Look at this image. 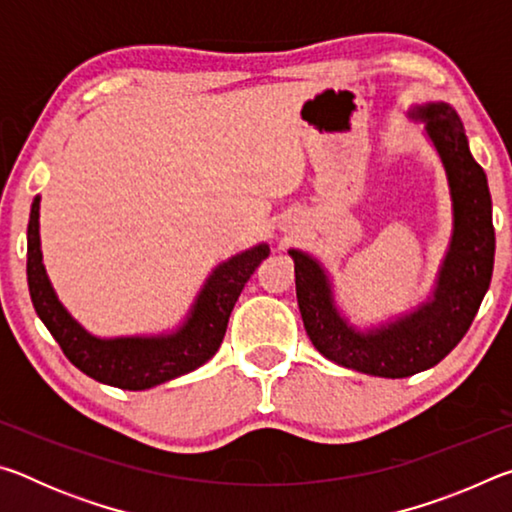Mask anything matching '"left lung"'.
<instances>
[{"label": "left lung", "instance_id": "left-lung-1", "mask_svg": "<svg viewBox=\"0 0 512 512\" xmlns=\"http://www.w3.org/2000/svg\"><path fill=\"white\" fill-rule=\"evenodd\" d=\"M409 119L424 124L452 198V237L427 300L379 325L357 327L336 305L323 262L289 248L300 316L314 348L343 368L388 379L429 370L456 348L481 307L495 266L488 178L472 158L461 117L449 103L429 101L413 106Z\"/></svg>", "mask_w": 512, "mask_h": 512}]
</instances>
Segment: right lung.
<instances>
[{
  "label": "right lung",
  "mask_w": 512,
  "mask_h": 512,
  "mask_svg": "<svg viewBox=\"0 0 512 512\" xmlns=\"http://www.w3.org/2000/svg\"><path fill=\"white\" fill-rule=\"evenodd\" d=\"M268 253V244H257L216 266L207 275L183 323L171 332L106 339L88 332L69 314L51 287L47 268L42 264L40 196H36L27 228V282L40 320L76 368L101 384L124 391H146L187 375L214 357L239 293Z\"/></svg>",
  "instance_id": "right-lung-1"
}]
</instances>
